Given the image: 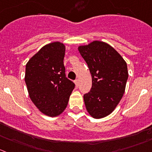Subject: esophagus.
I'll return each instance as SVG.
<instances>
[{
  "mask_svg": "<svg viewBox=\"0 0 152 152\" xmlns=\"http://www.w3.org/2000/svg\"><path fill=\"white\" fill-rule=\"evenodd\" d=\"M75 86H79V81H78V80H75Z\"/></svg>",
  "mask_w": 152,
  "mask_h": 152,
  "instance_id": "esophagus-1",
  "label": "esophagus"
}]
</instances>
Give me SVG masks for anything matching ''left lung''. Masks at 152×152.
<instances>
[{
	"instance_id": "left-lung-1",
	"label": "left lung",
	"mask_w": 152,
	"mask_h": 152,
	"mask_svg": "<svg viewBox=\"0 0 152 152\" xmlns=\"http://www.w3.org/2000/svg\"><path fill=\"white\" fill-rule=\"evenodd\" d=\"M78 50L92 75V89L83 95L86 110L92 118L107 116L125 93L128 77L126 62L104 42L92 41L79 46Z\"/></svg>"
}]
</instances>
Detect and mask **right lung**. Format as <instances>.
Masks as SVG:
<instances>
[{"label": "right lung", "instance_id": "1", "mask_svg": "<svg viewBox=\"0 0 152 152\" xmlns=\"http://www.w3.org/2000/svg\"><path fill=\"white\" fill-rule=\"evenodd\" d=\"M65 51L63 43L53 42L43 46L26 64L24 80L30 99L40 112L50 117L65 110L75 88L65 74Z\"/></svg>", "mask_w": 152, "mask_h": 152}]
</instances>
